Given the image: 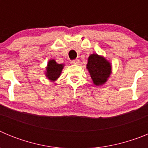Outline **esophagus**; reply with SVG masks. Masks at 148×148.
I'll return each instance as SVG.
<instances>
[{
    "label": "esophagus",
    "instance_id": "34e87169",
    "mask_svg": "<svg viewBox=\"0 0 148 148\" xmlns=\"http://www.w3.org/2000/svg\"><path fill=\"white\" fill-rule=\"evenodd\" d=\"M78 63H79V60L78 59H75V60H73V61H71V64H78Z\"/></svg>",
    "mask_w": 148,
    "mask_h": 148
}]
</instances>
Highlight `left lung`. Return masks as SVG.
<instances>
[{
	"label": "left lung",
	"mask_w": 148,
	"mask_h": 148,
	"mask_svg": "<svg viewBox=\"0 0 148 148\" xmlns=\"http://www.w3.org/2000/svg\"><path fill=\"white\" fill-rule=\"evenodd\" d=\"M87 67L95 85L104 84L111 73V66L103 57L92 54L88 58Z\"/></svg>",
	"instance_id": "1"
}]
</instances>
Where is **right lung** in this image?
I'll use <instances>...</instances> for the list:
<instances>
[{"instance_id": "1", "label": "right lung", "mask_w": 148, "mask_h": 148, "mask_svg": "<svg viewBox=\"0 0 148 148\" xmlns=\"http://www.w3.org/2000/svg\"><path fill=\"white\" fill-rule=\"evenodd\" d=\"M63 69V65L57 64L55 60H50L48 62L47 68L46 75L47 76L49 80L56 81L60 76L61 70Z\"/></svg>"}]
</instances>
